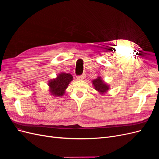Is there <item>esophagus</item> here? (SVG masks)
I'll return each instance as SVG.
<instances>
[{
    "instance_id": "34e87169",
    "label": "esophagus",
    "mask_w": 159,
    "mask_h": 159,
    "mask_svg": "<svg viewBox=\"0 0 159 159\" xmlns=\"http://www.w3.org/2000/svg\"><path fill=\"white\" fill-rule=\"evenodd\" d=\"M85 78V74H83L82 75H81L80 76H78V78H77V79H78V80H84Z\"/></svg>"
}]
</instances>
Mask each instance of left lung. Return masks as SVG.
<instances>
[{
  "mask_svg": "<svg viewBox=\"0 0 159 159\" xmlns=\"http://www.w3.org/2000/svg\"><path fill=\"white\" fill-rule=\"evenodd\" d=\"M92 83L94 89L100 94L107 93L110 88L109 85L105 83L99 76L98 77L97 79L93 80Z\"/></svg>",
  "mask_w": 159,
  "mask_h": 159,
  "instance_id": "1",
  "label": "left lung"
}]
</instances>
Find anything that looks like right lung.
<instances>
[{
  "instance_id": "right-lung-1",
  "label": "right lung",
  "mask_w": 159,
  "mask_h": 159,
  "mask_svg": "<svg viewBox=\"0 0 159 159\" xmlns=\"http://www.w3.org/2000/svg\"><path fill=\"white\" fill-rule=\"evenodd\" d=\"M73 80V76L70 74L60 73L57 78L48 81L49 91L52 95L61 97L65 93V90L68 88L69 84Z\"/></svg>"
}]
</instances>
